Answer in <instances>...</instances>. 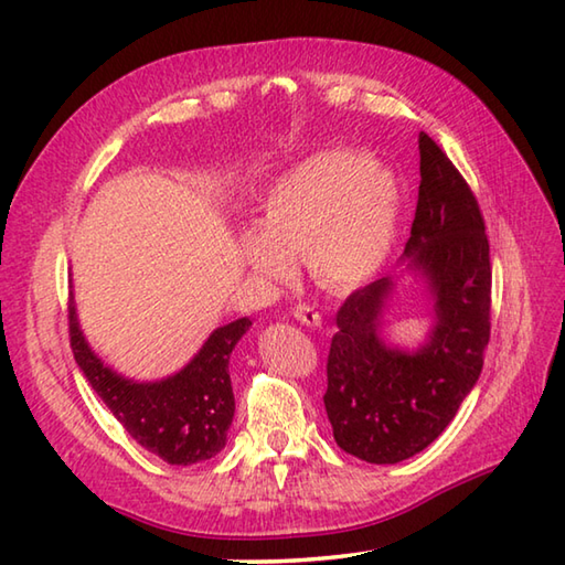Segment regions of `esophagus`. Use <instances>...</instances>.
Returning a JSON list of instances; mask_svg holds the SVG:
<instances>
[{"label":"esophagus","instance_id":"1","mask_svg":"<svg viewBox=\"0 0 565 565\" xmlns=\"http://www.w3.org/2000/svg\"><path fill=\"white\" fill-rule=\"evenodd\" d=\"M294 318L298 322H303V326H308V328H320L322 326V316L318 313L313 306H306V303L294 306Z\"/></svg>","mask_w":565,"mask_h":565}]
</instances>
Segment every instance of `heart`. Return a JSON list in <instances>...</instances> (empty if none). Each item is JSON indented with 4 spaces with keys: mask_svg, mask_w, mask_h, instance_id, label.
<instances>
[{
    "mask_svg": "<svg viewBox=\"0 0 565 565\" xmlns=\"http://www.w3.org/2000/svg\"><path fill=\"white\" fill-rule=\"evenodd\" d=\"M403 186L386 167L354 148L320 150L294 164L267 189L259 231L239 235V255L267 281L294 276V257L326 289L369 281L395 245L403 221Z\"/></svg>",
    "mask_w": 565,
    "mask_h": 565,
    "instance_id": "heart-1",
    "label": "heart"
}]
</instances>
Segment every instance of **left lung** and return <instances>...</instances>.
Segmentation results:
<instances>
[{"mask_svg": "<svg viewBox=\"0 0 565 565\" xmlns=\"http://www.w3.org/2000/svg\"><path fill=\"white\" fill-rule=\"evenodd\" d=\"M419 194L403 259L427 284L435 322L415 352L381 338L393 279L356 289L338 310L328 354V419L338 447L398 463L435 441L476 386L490 340V247L471 186L419 134Z\"/></svg>", "mask_w": 565, "mask_h": 565, "instance_id": "1", "label": "left lung"}]
</instances>
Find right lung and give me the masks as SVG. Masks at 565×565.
Segmentation results:
<instances>
[{"mask_svg":"<svg viewBox=\"0 0 565 565\" xmlns=\"http://www.w3.org/2000/svg\"><path fill=\"white\" fill-rule=\"evenodd\" d=\"M67 313L70 347L77 366L140 447L172 466L213 459L225 447L235 415L227 364L235 344L252 326L249 318L213 330L199 354L174 376L138 383L116 374L92 352L79 330L72 294Z\"/></svg>","mask_w":565,"mask_h":565,"instance_id":"obj_1","label":"right lung"}]
</instances>
